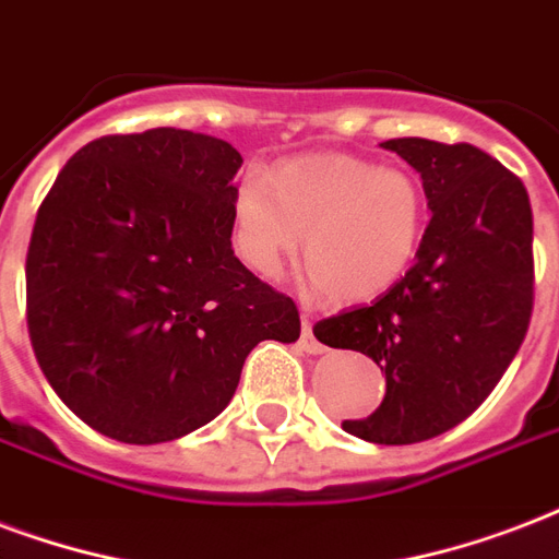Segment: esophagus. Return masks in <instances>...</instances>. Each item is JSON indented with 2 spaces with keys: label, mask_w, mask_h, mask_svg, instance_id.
Instances as JSON below:
<instances>
[{
  "label": "esophagus",
  "mask_w": 559,
  "mask_h": 559,
  "mask_svg": "<svg viewBox=\"0 0 559 559\" xmlns=\"http://www.w3.org/2000/svg\"><path fill=\"white\" fill-rule=\"evenodd\" d=\"M298 346H301V352H308V355H322V352H325V346H322L317 340V334H313V322H310V317H301V340H298Z\"/></svg>",
  "instance_id": "esophagus-1"
}]
</instances>
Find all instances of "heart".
Here are the masks:
<instances>
[{
	"label": "heart",
	"mask_w": 559,
	"mask_h": 559,
	"mask_svg": "<svg viewBox=\"0 0 559 559\" xmlns=\"http://www.w3.org/2000/svg\"><path fill=\"white\" fill-rule=\"evenodd\" d=\"M428 228V199L411 173L364 157L293 160L251 169L231 199L240 261L275 278L301 234V270L331 301H369L404 278Z\"/></svg>",
	"instance_id": "heart-1"
}]
</instances>
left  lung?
I'll use <instances>...</instances> for the list:
<instances>
[{
  "mask_svg": "<svg viewBox=\"0 0 559 559\" xmlns=\"http://www.w3.org/2000/svg\"><path fill=\"white\" fill-rule=\"evenodd\" d=\"M421 176L431 207L407 275L369 308L313 325L319 343L364 352L386 374L381 407L343 431L411 445L478 411L531 325L534 213L525 185L468 143H381Z\"/></svg>",
  "mask_w": 559,
  "mask_h": 559,
  "instance_id": "8db88e82",
  "label": "left lung"
}]
</instances>
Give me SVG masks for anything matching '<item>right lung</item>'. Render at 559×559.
<instances>
[{
	"label": "right lung",
	"instance_id": "1",
	"mask_svg": "<svg viewBox=\"0 0 559 559\" xmlns=\"http://www.w3.org/2000/svg\"><path fill=\"white\" fill-rule=\"evenodd\" d=\"M240 152L181 128L81 146L43 199L25 319L46 381L81 421L131 445L225 411L261 340L296 343V301L231 249Z\"/></svg>",
	"mask_w": 559,
	"mask_h": 559
}]
</instances>
